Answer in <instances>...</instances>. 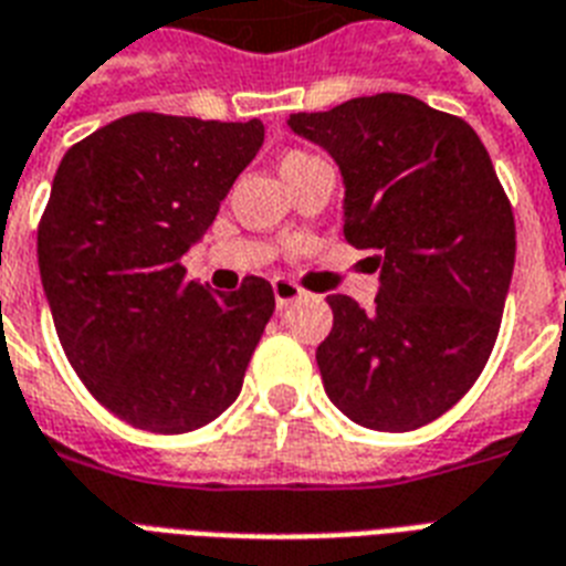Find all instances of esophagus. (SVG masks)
I'll return each instance as SVG.
<instances>
[{"instance_id": "obj_1", "label": "esophagus", "mask_w": 566, "mask_h": 566, "mask_svg": "<svg viewBox=\"0 0 566 566\" xmlns=\"http://www.w3.org/2000/svg\"><path fill=\"white\" fill-rule=\"evenodd\" d=\"M273 293L279 308H287V305H293V302L305 296V291L296 282H291V279H273Z\"/></svg>"}]
</instances>
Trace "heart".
<instances>
[{
    "instance_id": "1",
    "label": "heart",
    "mask_w": 566,
    "mask_h": 566,
    "mask_svg": "<svg viewBox=\"0 0 566 566\" xmlns=\"http://www.w3.org/2000/svg\"><path fill=\"white\" fill-rule=\"evenodd\" d=\"M287 158H305V153H291ZM287 158H284V161H287Z\"/></svg>"
}]
</instances>
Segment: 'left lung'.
<instances>
[{"label":"left lung","mask_w":566,"mask_h":566,"mask_svg":"<svg viewBox=\"0 0 566 566\" xmlns=\"http://www.w3.org/2000/svg\"><path fill=\"white\" fill-rule=\"evenodd\" d=\"M287 126L337 161L344 234L381 273L373 311L328 296L323 387L364 429H420L473 387L500 335L517 229L491 155L464 119L405 93Z\"/></svg>","instance_id":"obj_1"}]
</instances>
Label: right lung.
Listing matches in <instances>:
<instances>
[{
	"label": "right lung",
	"mask_w": 566,
	"mask_h": 566,
	"mask_svg": "<svg viewBox=\"0 0 566 566\" xmlns=\"http://www.w3.org/2000/svg\"><path fill=\"white\" fill-rule=\"evenodd\" d=\"M264 123L128 114L70 146L38 226L40 282L84 387L119 420L185 434L217 420L275 311L270 282H190L202 238Z\"/></svg>",
	"instance_id": "1"
}]
</instances>
